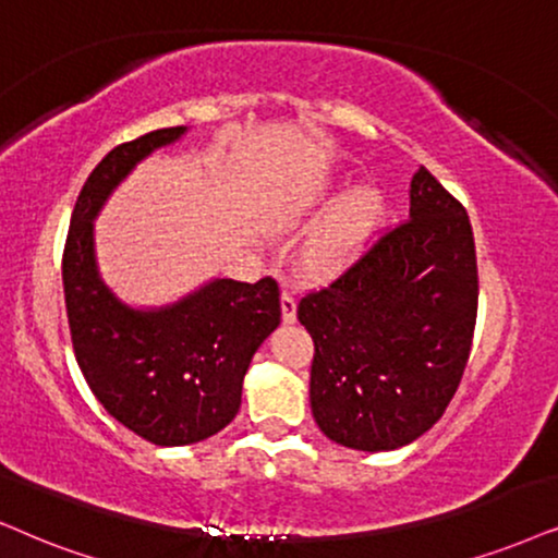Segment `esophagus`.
<instances>
[{
    "label": "esophagus",
    "mask_w": 558,
    "mask_h": 558,
    "mask_svg": "<svg viewBox=\"0 0 558 558\" xmlns=\"http://www.w3.org/2000/svg\"><path fill=\"white\" fill-rule=\"evenodd\" d=\"M280 306H283V322L293 324L295 322V293L291 288H286L283 295H280Z\"/></svg>",
    "instance_id": "1"
}]
</instances>
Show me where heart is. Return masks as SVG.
Masks as SVG:
<instances>
[{
  "label": "heart",
  "mask_w": 558,
  "mask_h": 558,
  "mask_svg": "<svg viewBox=\"0 0 558 558\" xmlns=\"http://www.w3.org/2000/svg\"><path fill=\"white\" fill-rule=\"evenodd\" d=\"M384 216V197L373 187H357L344 197L329 221L306 246V263L319 272L337 270L361 250Z\"/></svg>",
  "instance_id": "1"
}]
</instances>
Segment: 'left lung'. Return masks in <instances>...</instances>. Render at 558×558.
I'll return each instance as SVG.
<instances>
[{
  "mask_svg": "<svg viewBox=\"0 0 558 558\" xmlns=\"http://www.w3.org/2000/svg\"><path fill=\"white\" fill-rule=\"evenodd\" d=\"M476 308L469 214L420 167L409 218L299 301L314 340L308 393L322 433L371 453L425 435L466 371Z\"/></svg>",
  "mask_w": 558,
  "mask_h": 558,
  "instance_id": "obj_1",
  "label": "left lung"
}]
</instances>
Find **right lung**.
Listing matches in <instances>:
<instances>
[{"instance_id":"obj_1","label":"right lung","mask_w":558,"mask_h":558,"mask_svg":"<svg viewBox=\"0 0 558 558\" xmlns=\"http://www.w3.org/2000/svg\"><path fill=\"white\" fill-rule=\"evenodd\" d=\"M185 129H159L105 154L84 182L63 244V295L76 363L121 425L154 446L206 440L236 417L252 355L280 324L278 280H214L159 312H136L97 275L92 218L131 172Z\"/></svg>"}]
</instances>
